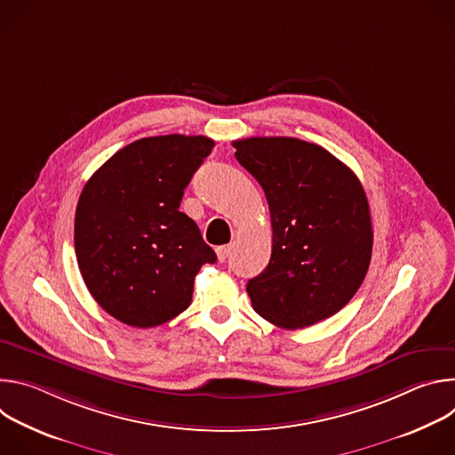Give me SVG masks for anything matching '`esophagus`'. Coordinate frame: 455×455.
Segmentation results:
<instances>
[{"mask_svg": "<svg viewBox=\"0 0 455 455\" xmlns=\"http://www.w3.org/2000/svg\"><path fill=\"white\" fill-rule=\"evenodd\" d=\"M228 253H230V246H228V244L216 248V255H218V261H220V263H225V261H227Z\"/></svg>", "mask_w": 455, "mask_h": 455, "instance_id": "obj_1", "label": "esophagus"}]
</instances>
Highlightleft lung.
I'll use <instances>...</instances> for the list:
<instances>
[{
	"label": "left lung",
	"mask_w": 455,
	"mask_h": 455,
	"mask_svg": "<svg viewBox=\"0 0 455 455\" xmlns=\"http://www.w3.org/2000/svg\"><path fill=\"white\" fill-rule=\"evenodd\" d=\"M237 162L263 187L272 257L250 279L255 313L300 330L340 311L365 279L371 212L356 174L330 151L290 137L235 140Z\"/></svg>",
	"instance_id": "8db88e82"
}]
</instances>
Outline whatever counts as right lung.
Here are the masks:
<instances>
[{
	"label": "right lung",
	"mask_w": 455,
	"mask_h": 455,
	"mask_svg": "<svg viewBox=\"0 0 455 455\" xmlns=\"http://www.w3.org/2000/svg\"><path fill=\"white\" fill-rule=\"evenodd\" d=\"M214 140L164 135L115 153L86 181L76 211V255L83 279L116 320L155 328L185 311L194 277L214 250L180 212L183 188Z\"/></svg>",
	"instance_id": "obj_1"
}]
</instances>
